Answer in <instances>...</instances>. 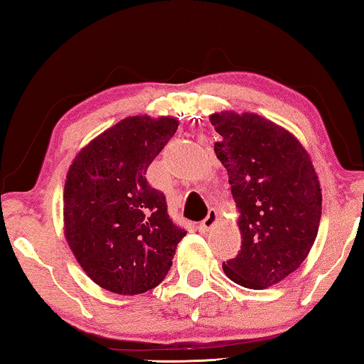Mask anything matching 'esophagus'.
I'll return each mask as SVG.
<instances>
[{
    "label": "esophagus",
    "instance_id": "34e87169",
    "mask_svg": "<svg viewBox=\"0 0 364 364\" xmlns=\"http://www.w3.org/2000/svg\"><path fill=\"white\" fill-rule=\"evenodd\" d=\"M218 222V215H217V210L213 208V210L208 212V215L205 217V220H203L200 223V227L203 228V230H210V228L215 225V223Z\"/></svg>",
    "mask_w": 364,
    "mask_h": 364
}]
</instances>
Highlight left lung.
<instances>
[{
	"instance_id": "left-lung-1",
	"label": "left lung",
	"mask_w": 364,
	"mask_h": 364,
	"mask_svg": "<svg viewBox=\"0 0 364 364\" xmlns=\"http://www.w3.org/2000/svg\"><path fill=\"white\" fill-rule=\"evenodd\" d=\"M210 122L240 212L242 250L222 268L237 285L263 290L310 253L321 218L320 181L306 149L285 127L235 111L213 112Z\"/></svg>"
}]
</instances>
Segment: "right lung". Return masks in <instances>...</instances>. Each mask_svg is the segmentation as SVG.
<instances>
[{
  "label": "right lung",
  "mask_w": 364,
  "mask_h": 364,
  "mask_svg": "<svg viewBox=\"0 0 364 364\" xmlns=\"http://www.w3.org/2000/svg\"><path fill=\"white\" fill-rule=\"evenodd\" d=\"M171 116H129L84 146L64 183V237L86 275L104 290L139 295L172 267L186 230L171 220L166 196L146 172L171 141Z\"/></svg>",
  "instance_id": "right-lung-1"
}]
</instances>
